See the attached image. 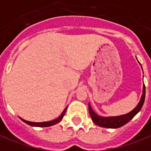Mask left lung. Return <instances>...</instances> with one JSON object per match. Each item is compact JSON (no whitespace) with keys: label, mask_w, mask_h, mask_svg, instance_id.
<instances>
[{"label":"left lung","mask_w":151,"mask_h":151,"mask_svg":"<svg viewBox=\"0 0 151 151\" xmlns=\"http://www.w3.org/2000/svg\"><path fill=\"white\" fill-rule=\"evenodd\" d=\"M145 97V86L144 85V87H143V94H142V97L140 98V102H139V104L137 105L136 108L133 111H132L130 113L124 115V116H116V117H101V116H97L93 111L90 104H88L89 113H90V116H91V118L93 120V122L97 126L106 127V128H118V127L124 126L127 122H129L140 111L142 106L144 104Z\"/></svg>","instance_id":"8db88e82"}]
</instances>
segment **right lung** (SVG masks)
<instances>
[{
    "label": "right lung",
    "mask_w": 151,
    "mask_h": 151,
    "mask_svg": "<svg viewBox=\"0 0 151 151\" xmlns=\"http://www.w3.org/2000/svg\"><path fill=\"white\" fill-rule=\"evenodd\" d=\"M66 109L67 108H65V110L63 111V113L61 114V116L58 117L57 119H55L54 121H51V122H28V121H25L24 119L20 118L24 122H25L26 124H28L29 126H32V127H50V126H53L54 124H56V123L59 122L61 120L63 117V116L65 114V111H66Z\"/></svg>",
    "instance_id": "obj_1"
}]
</instances>
